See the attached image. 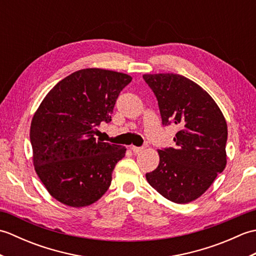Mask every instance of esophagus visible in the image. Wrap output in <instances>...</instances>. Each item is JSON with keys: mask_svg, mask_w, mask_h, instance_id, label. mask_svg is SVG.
<instances>
[{"mask_svg": "<svg viewBox=\"0 0 256 256\" xmlns=\"http://www.w3.org/2000/svg\"><path fill=\"white\" fill-rule=\"evenodd\" d=\"M146 148H148V146H142V148H136V146H132L131 148V150L134 152V153H140V152L142 150H144Z\"/></svg>", "mask_w": 256, "mask_h": 256, "instance_id": "esophagus-1", "label": "esophagus"}]
</instances>
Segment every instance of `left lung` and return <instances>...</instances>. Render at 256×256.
Wrapping results in <instances>:
<instances>
[{"mask_svg": "<svg viewBox=\"0 0 256 256\" xmlns=\"http://www.w3.org/2000/svg\"><path fill=\"white\" fill-rule=\"evenodd\" d=\"M143 78L158 101L162 125L178 128L176 146L158 150L160 164L146 179L162 197L188 204L226 168V118L208 92L184 76L150 74Z\"/></svg>", "mask_w": 256, "mask_h": 256, "instance_id": "8db88e82", "label": "left lung"}]
</instances>
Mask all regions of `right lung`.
<instances>
[{"instance_id":"right-lung-1","label":"right lung","mask_w":256,"mask_h":256,"mask_svg":"<svg viewBox=\"0 0 256 256\" xmlns=\"http://www.w3.org/2000/svg\"><path fill=\"white\" fill-rule=\"evenodd\" d=\"M132 81L126 74L88 68L54 86L30 124L32 162L54 198L80 208L108 189L126 148L96 138L101 122L111 121L120 92Z\"/></svg>"}]
</instances>
